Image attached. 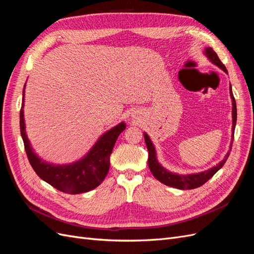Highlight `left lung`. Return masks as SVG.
<instances>
[{
    "label": "left lung",
    "mask_w": 254,
    "mask_h": 254,
    "mask_svg": "<svg viewBox=\"0 0 254 254\" xmlns=\"http://www.w3.org/2000/svg\"><path fill=\"white\" fill-rule=\"evenodd\" d=\"M203 55L207 59H209L210 63H212L214 65L218 66L225 73L228 74L226 66L222 64V63L217 56V54L212 50V48L206 47L203 50ZM229 91H230V97H231V101H232V134H231L232 140H231V143H230V149L226 153L225 158L222 159L218 164H216L215 166L209 168V170L203 171V172L193 173V174H179V173L171 172V171L166 170V168L159 162L155 145H153L149 135L144 131V139H145L146 146H147V149H148V166H149L150 172L152 173L153 177H155L156 179H158L160 182H162L163 184H165V186H168V187L176 188L179 190H191V189H196V188L201 187L202 184H204L207 180L211 179L212 177L216 174L222 166H224V164L226 163V161L230 155V150H231V147H232L234 129H235V125H236V117H237L236 103H235V99H234V96L232 93L231 83H230V86H229Z\"/></svg>",
    "instance_id": "1"
}]
</instances>
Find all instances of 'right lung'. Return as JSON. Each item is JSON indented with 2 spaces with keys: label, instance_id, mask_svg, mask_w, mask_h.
Listing matches in <instances>:
<instances>
[{
  "label": "right lung",
  "instance_id": "right-lung-1",
  "mask_svg": "<svg viewBox=\"0 0 254 254\" xmlns=\"http://www.w3.org/2000/svg\"><path fill=\"white\" fill-rule=\"evenodd\" d=\"M25 87L23 90L20 111V129L29 163L36 174L52 187L66 194H81L97 188L109 172L110 155L121 132L126 129L125 122L107 130L79 160L66 164H54L43 160L33 148L26 134L24 119Z\"/></svg>",
  "mask_w": 254,
  "mask_h": 254
}]
</instances>
